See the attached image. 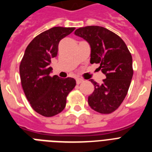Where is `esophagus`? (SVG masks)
Here are the masks:
<instances>
[{
  "mask_svg": "<svg viewBox=\"0 0 152 152\" xmlns=\"http://www.w3.org/2000/svg\"><path fill=\"white\" fill-rule=\"evenodd\" d=\"M76 80V83H77V84H80V83H81L82 82H83V80H82V79L80 78H77Z\"/></svg>",
  "mask_w": 152,
  "mask_h": 152,
  "instance_id": "1",
  "label": "esophagus"
}]
</instances>
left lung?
Returning a JSON list of instances; mask_svg holds the SVG:
<instances>
[{
  "label": "left lung",
  "instance_id": "1",
  "mask_svg": "<svg viewBox=\"0 0 152 152\" xmlns=\"http://www.w3.org/2000/svg\"><path fill=\"white\" fill-rule=\"evenodd\" d=\"M75 34L90 44V62L99 64V69L106 75L102 84L91 80L95 90L88 97V104L98 113H113L124 101L131 83L133 75L131 53L118 34L105 27H80Z\"/></svg>",
  "mask_w": 152,
  "mask_h": 152
}]
</instances>
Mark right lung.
Returning <instances> with one entry per match:
<instances>
[{"label":"right lung","mask_w":152,"mask_h":152,"mask_svg":"<svg viewBox=\"0 0 152 152\" xmlns=\"http://www.w3.org/2000/svg\"><path fill=\"white\" fill-rule=\"evenodd\" d=\"M75 27H54L37 35L26 48L20 64L21 85L31 106L44 117L61 113L69 92L76 86L73 78L50 76L51 59L57 57L58 44Z\"/></svg>","instance_id":"1"}]
</instances>
